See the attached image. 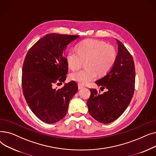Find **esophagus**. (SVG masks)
<instances>
[{
    "mask_svg": "<svg viewBox=\"0 0 156 156\" xmlns=\"http://www.w3.org/2000/svg\"><path fill=\"white\" fill-rule=\"evenodd\" d=\"M85 87L83 85H81V84H80V83H78V88L79 89H81V88H83Z\"/></svg>",
    "mask_w": 156,
    "mask_h": 156,
    "instance_id": "34e87169",
    "label": "esophagus"
}]
</instances>
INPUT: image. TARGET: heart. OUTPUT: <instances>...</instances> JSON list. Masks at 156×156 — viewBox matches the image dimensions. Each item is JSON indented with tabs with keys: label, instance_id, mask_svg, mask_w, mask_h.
<instances>
[{
	"label": "heart",
	"instance_id": "b5f03b06",
	"mask_svg": "<svg viewBox=\"0 0 156 156\" xmlns=\"http://www.w3.org/2000/svg\"><path fill=\"white\" fill-rule=\"evenodd\" d=\"M77 51H70L66 55V61L72 70L79 69L85 63V69L72 73L70 79L81 85H86L97 75H105L115 63L117 53L112 45L102 41L86 39L77 45Z\"/></svg>",
	"mask_w": 156,
	"mask_h": 156
}]
</instances>
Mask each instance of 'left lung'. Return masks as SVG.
<instances>
[{
	"instance_id": "8db88e82",
	"label": "left lung",
	"mask_w": 156,
	"mask_h": 156,
	"mask_svg": "<svg viewBox=\"0 0 156 156\" xmlns=\"http://www.w3.org/2000/svg\"><path fill=\"white\" fill-rule=\"evenodd\" d=\"M118 53L112 68L95 83L108 91L103 94L90 88L87 101L88 112L97 121L104 124L117 119L125 112L132 100L135 83V68L132 55L119 40Z\"/></svg>"
}]
</instances>
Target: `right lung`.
I'll list each match as a JSON object with an SVG mask.
<instances>
[{
	"label": "right lung",
	"mask_w": 156,
	"mask_h": 156,
	"mask_svg": "<svg viewBox=\"0 0 156 156\" xmlns=\"http://www.w3.org/2000/svg\"><path fill=\"white\" fill-rule=\"evenodd\" d=\"M79 35L47 34L28 51L22 69L23 92L30 109L46 123H54L66 114L69 102L78 91L75 81L61 88L68 71L64 51Z\"/></svg>",
	"instance_id": "right-lung-1"
}]
</instances>
